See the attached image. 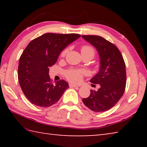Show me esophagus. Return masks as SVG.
I'll use <instances>...</instances> for the list:
<instances>
[{
	"instance_id": "obj_1",
	"label": "esophagus",
	"mask_w": 147,
	"mask_h": 147,
	"mask_svg": "<svg viewBox=\"0 0 147 147\" xmlns=\"http://www.w3.org/2000/svg\"><path fill=\"white\" fill-rule=\"evenodd\" d=\"M69 86H70V88H78V86L75 85V84H69Z\"/></svg>"
}]
</instances>
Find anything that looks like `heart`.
<instances>
[{"label":"heart","instance_id":"1","mask_svg":"<svg viewBox=\"0 0 147 147\" xmlns=\"http://www.w3.org/2000/svg\"><path fill=\"white\" fill-rule=\"evenodd\" d=\"M67 49H65L62 51L61 54V56H64L67 53ZM82 55L84 54H89L93 58L95 54L94 50L93 47L89 45H84L81 48ZM86 72L84 69H69L65 72V76L69 81L74 83H78L82 81V77L86 74Z\"/></svg>","mask_w":147,"mask_h":147}]
</instances>
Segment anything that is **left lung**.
Segmentation results:
<instances>
[{
  "label": "left lung",
  "instance_id": "obj_1",
  "mask_svg": "<svg viewBox=\"0 0 147 147\" xmlns=\"http://www.w3.org/2000/svg\"><path fill=\"white\" fill-rule=\"evenodd\" d=\"M82 38L97 50L100 69L90 82L99 84L98 91L91 90L90 95L83 98L84 104L95 112L109 110L118 102L126 88V66L117 47L102 37L85 35Z\"/></svg>",
  "mask_w": 147,
  "mask_h": 147
}]
</instances>
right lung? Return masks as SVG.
I'll use <instances>...</instances> for the list:
<instances>
[{"mask_svg": "<svg viewBox=\"0 0 147 147\" xmlns=\"http://www.w3.org/2000/svg\"><path fill=\"white\" fill-rule=\"evenodd\" d=\"M77 34L47 33L30 42L19 59L18 80L22 91L32 104L49 107L58 102L69 84L63 80L52 83L49 67L61 52L79 38Z\"/></svg>", "mask_w": 147, "mask_h": 147, "instance_id": "obj_1", "label": "right lung"}]
</instances>
